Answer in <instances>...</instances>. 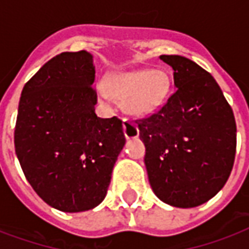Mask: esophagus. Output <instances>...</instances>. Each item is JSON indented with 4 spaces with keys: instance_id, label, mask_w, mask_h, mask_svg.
I'll use <instances>...</instances> for the list:
<instances>
[{
    "instance_id": "1",
    "label": "esophagus",
    "mask_w": 249,
    "mask_h": 249,
    "mask_svg": "<svg viewBox=\"0 0 249 249\" xmlns=\"http://www.w3.org/2000/svg\"><path fill=\"white\" fill-rule=\"evenodd\" d=\"M124 133H125V137L126 139H134V137H137L139 136V128H137V125L134 124L133 121L129 119H124Z\"/></svg>"
}]
</instances>
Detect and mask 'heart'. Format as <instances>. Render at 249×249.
I'll list each match as a JSON object with an SVG mask.
<instances>
[{
  "label": "heart",
  "mask_w": 249,
  "mask_h": 249,
  "mask_svg": "<svg viewBox=\"0 0 249 249\" xmlns=\"http://www.w3.org/2000/svg\"><path fill=\"white\" fill-rule=\"evenodd\" d=\"M108 95L116 100L124 101L128 113L139 117H148L156 113L166 103L171 91L170 75L163 70H133L109 75L104 83Z\"/></svg>",
  "instance_id": "b5f03b06"
}]
</instances>
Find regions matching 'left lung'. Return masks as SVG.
Here are the masks:
<instances>
[{
    "label": "left lung",
    "instance_id": "1",
    "mask_svg": "<svg viewBox=\"0 0 249 249\" xmlns=\"http://www.w3.org/2000/svg\"><path fill=\"white\" fill-rule=\"evenodd\" d=\"M177 91L162 109L140 120L145 166L154 194L191 209L222 190L232 170L236 124L222 89L207 71L181 55H161Z\"/></svg>",
    "mask_w": 249,
    "mask_h": 249
}]
</instances>
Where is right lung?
<instances>
[{
  "instance_id": "1",
  "label": "right lung",
  "mask_w": 249,
  "mask_h": 249,
  "mask_svg": "<svg viewBox=\"0 0 249 249\" xmlns=\"http://www.w3.org/2000/svg\"><path fill=\"white\" fill-rule=\"evenodd\" d=\"M93 56L62 53L22 89L14 145L26 179L46 203L63 213L104 200L125 145L123 121L100 119Z\"/></svg>"
}]
</instances>
